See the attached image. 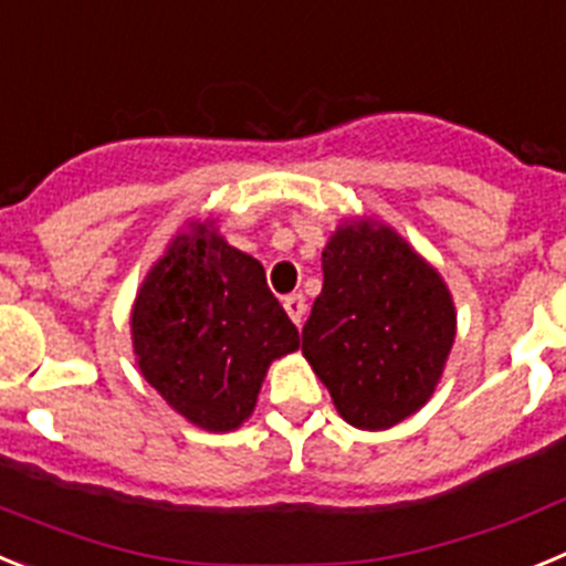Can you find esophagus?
Here are the masks:
<instances>
[{
    "instance_id": "34e87169",
    "label": "esophagus",
    "mask_w": 566,
    "mask_h": 566,
    "mask_svg": "<svg viewBox=\"0 0 566 566\" xmlns=\"http://www.w3.org/2000/svg\"><path fill=\"white\" fill-rule=\"evenodd\" d=\"M284 310H287V315L293 318V324L298 327L304 318V313H307V302H304V295L302 293H293V295H284L282 298Z\"/></svg>"
}]
</instances>
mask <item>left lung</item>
Segmentation results:
<instances>
[{
  "instance_id": "obj_1",
  "label": "left lung",
  "mask_w": 566,
  "mask_h": 566,
  "mask_svg": "<svg viewBox=\"0 0 566 566\" xmlns=\"http://www.w3.org/2000/svg\"><path fill=\"white\" fill-rule=\"evenodd\" d=\"M302 355L349 426L384 431L434 395L457 335L437 268L375 217H349L321 251Z\"/></svg>"
}]
</instances>
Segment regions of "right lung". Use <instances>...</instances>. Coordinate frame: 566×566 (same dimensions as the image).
Segmentation results:
<instances>
[{"label": "right lung", "mask_w": 566, "mask_h": 566, "mask_svg": "<svg viewBox=\"0 0 566 566\" xmlns=\"http://www.w3.org/2000/svg\"><path fill=\"white\" fill-rule=\"evenodd\" d=\"M137 369L206 431L239 429L273 360L302 338L259 259L228 245L217 220H188L151 264L132 304Z\"/></svg>", "instance_id": "right-lung-1"}]
</instances>
